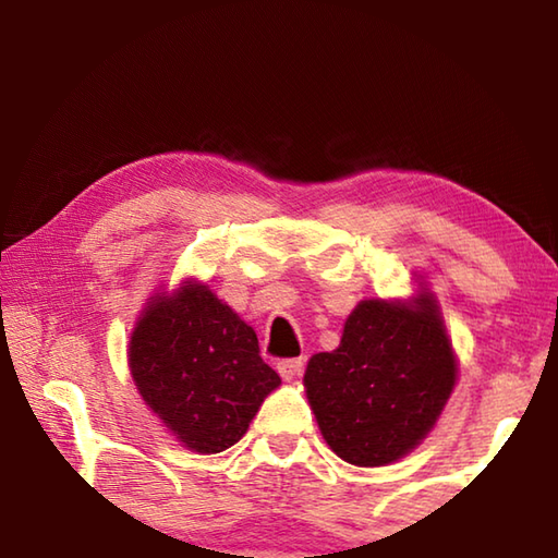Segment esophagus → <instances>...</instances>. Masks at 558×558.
Masks as SVG:
<instances>
[{
  "mask_svg": "<svg viewBox=\"0 0 558 558\" xmlns=\"http://www.w3.org/2000/svg\"><path fill=\"white\" fill-rule=\"evenodd\" d=\"M302 369H305V356H300V359H282V362H278V374L286 381L298 379V376L302 374Z\"/></svg>",
  "mask_w": 558,
  "mask_h": 558,
  "instance_id": "34e87169",
  "label": "esophagus"
}]
</instances>
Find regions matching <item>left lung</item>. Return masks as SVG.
I'll list each match as a JSON object with an SVG mask.
<instances>
[{"label":"left lung","mask_w":558,"mask_h":558,"mask_svg":"<svg viewBox=\"0 0 558 558\" xmlns=\"http://www.w3.org/2000/svg\"><path fill=\"white\" fill-rule=\"evenodd\" d=\"M458 362L430 292L362 300L335 352L307 362L305 391L323 438L359 468L389 465L436 426Z\"/></svg>","instance_id":"8db88e82"}]
</instances>
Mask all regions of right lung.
<instances>
[{
  "label": "right lung",
  "mask_w": 558,
  "mask_h": 558,
  "mask_svg": "<svg viewBox=\"0 0 558 558\" xmlns=\"http://www.w3.org/2000/svg\"><path fill=\"white\" fill-rule=\"evenodd\" d=\"M143 401L184 448L214 456L243 438L280 376L258 337L196 280L149 298L128 349Z\"/></svg>",
  "instance_id": "right-lung-1"
}]
</instances>
